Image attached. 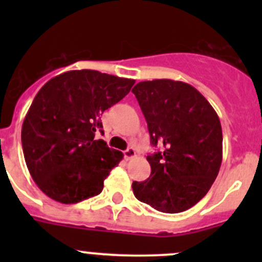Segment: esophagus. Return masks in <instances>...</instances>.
I'll return each mask as SVG.
<instances>
[{
    "instance_id": "1",
    "label": "esophagus",
    "mask_w": 262,
    "mask_h": 262,
    "mask_svg": "<svg viewBox=\"0 0 262 262\" xmlns=\"http://www.w3.org/2000/svg\"><path fill=\"white\" fill-rule=\"evenodd\" d=\"M136 156H137V153H136V150H134V148H128V149H126L125 152H124V157H125L126 161L133 160V158L136 157Z\"/></svg>"
}]
</instances>
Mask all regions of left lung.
Here are the masks:
<instances>
[{
	"label": "left lung",
	"instance_id": "1",
	"mask_svg": "<svg viewBox=\"0 0 262 262\" xmlns=\"http://www.w3.org/2000/svg\"><path fill=\"white\" fill-rule=\"evenodd\" d=\"M132 92L147 120L150 143L163 148L147 156L150 176L133 182L134 195L158 212L190 209L207 195L221 168L218 115L195 87L181 81H143Z\"/></svg>",
	"mask_w": 262,
	"mask_h": 262
}]
</instances>
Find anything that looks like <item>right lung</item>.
Instances as JSON below:
<instances>
[{
	"instance_id": "obj_1",
	"label": "right lung",
	"mask_w": 262,
	"mask_h": 262,
	"mask_svg": "<svg viewBox=\"0 0 262 262\" xmlns=\"http://www.w3.org/2000/svg\"><path fill=\"white\" fill-rule=\"evenodd\" d=\"M134 82L99 71H68L39 90L24 119L21 143L29 172L47 196L75 204L102 191L123 153L95 139L100 116Z\"/></svg>"
}]
</instances>
